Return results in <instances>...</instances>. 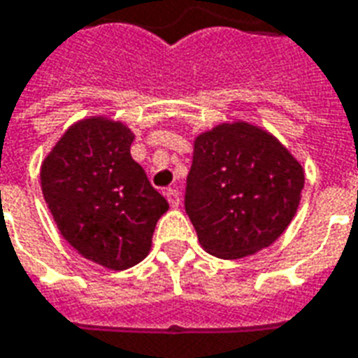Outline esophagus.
Returning a JSON list of instances; mask_svg holds the SVG:
<instances>
[{
  "label": "esophagus",
  "mask_w": 358,
  "mask_h": 358,
  "mask_svg": "<svg viewBox=\"0 0 358 358\" xmlns=\"http://www.w3.org/2000/svg\"><path fill=\"white\" fill-rule=\"evenodd\" d=\"M164 195H166V201L171 203V207H178V205H180L178 189H174V187H169V189L164 192Z\"/></svg>",
  "instance_id": "1"
}]
</instances>
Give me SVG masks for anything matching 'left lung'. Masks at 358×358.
<instances>
[{
  "mask_svg": "<svg viewBox=\"0 0 358 358\" xmlns=\"http://www.w3.org/2000/svg\"><path fill=\"white\" fill-rule=\"evenodd\" d=\"M305 174L270 134L220 124L194 143L184 207L210 255L241 259L284 234L299 207Z\"/></svg>",
  "mask_w": 358,
  "mask_h": 358,
  "instance_id": "8db88e82",
  "label": "left lung"
}]
</instances>
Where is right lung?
I'll return each mask as SVG.
<instances>
[{"mask_svg":"<svg viewBox=\"0 0 358 358\" xmlns=\"http://www.w3.org/2000/svg\"><path fill=\"white\" fill-rule=\"evenodd\" d=\"M134 134L107 118L82 120L42 164V192L59 232L110 270L145 259L169 203L130 155Z\"/></svg>","mask_w":358,"mask_h":358,"instance_id":"right-lung-1","label":"right lung"}]
</instances>
